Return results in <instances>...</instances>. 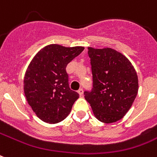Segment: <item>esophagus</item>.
I'll return each instance as SVG.
<instances>
[{
	"label": "esophagus",
	"instance_id": "obj_1",
	"mask_svg": "<svg viewBox=\"0 0 157 157\" xmlns=\"http://www.w3.org/2000/svg\"><path fill=\"white\" fill-rule=\"evenodd\" d=\"M78 93L81 96H82V95H83V89H82V88H80V89L78 90Z\"/></svg>",
	"mask_w": 157,
	"mask_h": 157
}]
</instances>
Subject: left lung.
<instances>
[{
    "mask_svg": "<svg viewBox=\"0 0 157 157\" xmlns=\"http://www.w3.org/2000/svg\"><path fill=\"white\" fill-rule=\"evenodd\" d=\"M92 89L84 92L98 120L111 124L120 120L131 108L138 91V78L126 57L116 50L88 48Z\"/></svg>",
    "mask_w": 157,
    "mask_h": 157,
    "instance_id": "left-lung-1",
    "label": "left lung"
}]
</instances>
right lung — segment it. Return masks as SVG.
Segmentation results:
<instances>
[{"label": "right lung", "mask_w": 157, "mask_h": 157, "mask_svg": "<svg viewBox=\"0 0 157 157\" xmlns=\"http://www.w3.org/2000/svg\"><path fill=\"white\" fill-rule=\"evenodd\" d=\"M84 49L50 44L31 61L24 79V90L29 105L45 123L63 121L79 98L69 86L66 67Z\"/></svg>", "instance_id": "1"}]
</instances>
